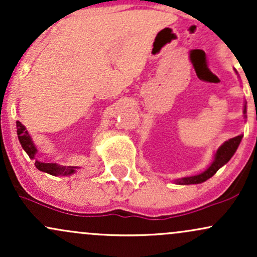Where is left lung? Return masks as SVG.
Here are the masks:
<instances>
[{
  "instance_id": "left-lung-1",
  "label": "left lung",
  "mask_w": 257,
  "mask_h": 257,
  "mask_svg": "<svg viewBox=\"0 0 257 257\" xmlns=\"http://www.w3.org/2000/svg\"><path fill=\"white\" fill-rule=\"evenodd\" d=\"M244 113H246V107H244ZM241 138L243 135H238V137L229 139L228 141H226L222 146L217 150L215 153V159L210 167L205 170L204 173L199 174V175L190 176V178H184L182 180L178 181L179 184L182 185H191V184H200V182H204L208 179H210L217 170L220 169L223 164H226L227 162L231 159V157L234 155V152L237 151L238 146H239Z\"/></svg>"
}]
</instances>
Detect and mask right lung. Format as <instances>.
Returning a JSON list of instances; mask_svg holds the SVG:
<instances>
[{"mask_svg": "<svg viewBox=\"0 0 257 257\" xmlns=\"http://www.w3.org/2000/svg\"><path fill=\"white\" fill-rule=\"evenodd\" d=\"M17 134L18 139H19L20 144H22V147L25 150V152L28 153L29 157L35 158V155H36L37 150L35 147L34 144H32L31 138L29 137L28 132L25 131V126L17 120ZM35 167L37 168L38 170L44 173H48L51 175H58V174H63V175H66V174H72L75 170H73V167L66 168L63 166H59V164L55 163H42V162H35Z\"/></svg>", "mask_w": 257, "mask_h": 257, "instance_id": "obj_1", "label": "right lung"}]
</instances>
